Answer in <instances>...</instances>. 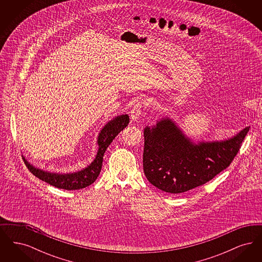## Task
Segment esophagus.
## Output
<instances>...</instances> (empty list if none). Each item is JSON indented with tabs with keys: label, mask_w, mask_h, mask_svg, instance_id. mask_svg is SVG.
I'll return each mask as SVG.
<instances>
[{
	"label": "esophagus",
	"mask_w": 262,
	"mask_h": 262,
	"mask_svg": "<svg viewBox=\"0 0 262 262\" xmlns=\"http://www.w3.org/2000/svg\"><path fill=\"white\" fill-rule=\"evenodd\" d=\"M143 102L142 101H137V103L134 105L133 109H130V118L133 121H137L138 118L140 117L141 112H142V108H143Z\"/></svg>",
	"instance_id": "34e87169"
}]
</instances>
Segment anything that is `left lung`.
Instances as JSON below:
<instances>
[{
    "instance_id": "left-lung-1",
    "label": "left lung",
    "mask_w": 262,
    "mask_h": 262,
    "mask_svg": "<svg viewBox=\"0 0 262 262\" xmlns=\"http://www.w3.org/2000/svg\"><path fill=\"white\" fill-rule=\"evenodd\" d=\"M249 126L224 141L193 143L170 119L144 128L143 171L154 187L182 193L221 173L236 157Z\"/></svg>"
}]
</instances>
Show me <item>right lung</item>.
I'll list each match as a JSON object with an SVG mask.
<instances>
[{"label":"right lung","instance_id":"obj_1","mask_svg":"<svg viewBox=\"0 0 262 262\" xmlns=\"http://www.w3.org/2000/svg\"><path fill=\"white\" fill-rule=\"evenodd\" d=\"M129 122V118L127 115H121L115 118L112 121H110L107 125L103 127V129L100 133L98 137V152L94 159V161L91 163L88 168L72 174H53L48 173L42 170H39L34 168L32 165H30L24 158L26 167L28 170L40 179L41 181H44L48 183L53 187L73 190V189H80L83 187H88L91 184L95 182L97 177L99 176L102 162H103V156L107 149V147L110 145L113 139L117 137V135L123 130Z\"/></svg>","mask_w":262,"mask_h":262}]
</instances>
